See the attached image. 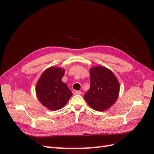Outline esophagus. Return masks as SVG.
<instances>
[{"label": "esophagus", "mask_w": 154, "mask_h": 154, "mask_svg": "<svg viewBox=\"0 0 154 154\" xmlns=\"http://www.w3.org/2000/svg\"><path fill=\"white\" fill-rule=\"evenodd\" d=\"M73 94H81V92L79 91H76V90H73Z\"/></svg>", "instance_id": "1"}]
</instances>
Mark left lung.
Returning a JSON list of instances; mask_svg holds the SVG:
<instances>
[{
	"label": "left lung",
	"mask_w": 154,
	"mask_h": 154,
	"mask_svg": "<svg viewBox=\"0 0 154 154\" xmlns=\"http://www.w3.org/2000/svg\"><path fill=\"white\" fill-rule=\"evenodd\" d=\"M90 73L91 87L84 99L95 110H106L116 102L119 96V81L112 72L104 67H93Z\"/></svg>",
	"instance_id": "left-lung-1"
}]
</instances>
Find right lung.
<instances>
[{
  "instance_id": "add662e5",
  "label": "right lung",
  "mask_w": 154,
  "mask_h": 154,
  "mask_svg": "<svg viewBox=\"0 0 154 154\" xmlns=\"http://www.w3.org/2000/svg\"><path fill=\"white\" fill-rule=\"evenodd\" d=\"M64 73L65 71L61 68H49L42 75L36 85L38 99L49 110L61 109L72 96L67 85L61 81Z\"/></svg>"
}]
</instances>
